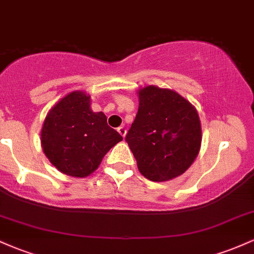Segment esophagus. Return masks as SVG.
<instances>
[{"label":"esophagus","instance_id":"esophagus-1","mask_svg":"<svg viewBox=\"0 0 254 254\" xmlns=\"http://www.w3.org/2000/svg\"><path fill=\"white\" fill-rule=\"evenodd\" d=\"M117 131H118L119 133H121V136L124 137L125 135H127V129H125L124 127H119L118 129H117Z\"/></svg>","mask_w":254,"mask_h":254}]
</instances>
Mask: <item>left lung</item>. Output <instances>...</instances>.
I'll return each mask as SVG.
<instances>
[{
	"label": "left lung",
	"mask_w": 254,
	"mask_h": 254,
	"mask_svg": "<svg viewBox=\"0 0 254 254\" xmlns=\"http://www.w3.org/2000/svg\"><path fill=\"white\" fill-rule=\"evenodd\" d=\"M138 100L136 118L125 137L138 171L151 182L179 177L200 149L197 110L174 90L156 86L139 89Z\"/></svg>",
	"instance_id": "left-lung-1"
}]
</instances>
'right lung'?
I'll use <instances>...</instances> for the list:
<instances>
[{"instance_id": "1", "label": "right lung", "mask_w": 254, "mask_h": 254, "mask_svg": "<svg viewBox=\"0 0 254 254\" xmlns=\"http://www.w3.org/2000/svg\"><path fill=\"white\" fill-rule=\"evenodd\" d=\"M122 139L107 125L103 112H93L90 97L81 90L61 99L49 111L42 129V147L49 161L62 173L76 178L92 174Z\"/></svg>"}]
</instances>
